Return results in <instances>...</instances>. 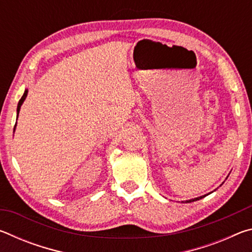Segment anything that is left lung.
<instances>
[{
  "label": "left lung",
  "instance_id": "8db88e82",
  "mask_svg": "<svg viewBox=\"0 0 252 252\" xmlns=\"http://www.w3.org/2000/svg\"><path fill=\"white\" fill-rule=\"evenodd\" d=\"M203 197H206V195H201V197H199V198H194V199H191V200H187L186 202H193V201H197V200L202 199ZM182 202H183V201H182Z\"/></svg>",
  "mask_w": 252,
  "mask_h": 252
}]
</instances>
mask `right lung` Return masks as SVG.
<instances>
[{
  "instance_id": "right-lung-1",
  "label": "right lung",
  "mask_w": 252,
  "mask_h": 252,
  "mask_svg": "<svg viewBox=\"0 0 252 252\" xmlns=\"http://www.w3.org/2000/svg\"><path fill=\"white\" fill-rule=\"evenodd\" d=\"M27 95H28V89H27V90L24 91V94L22 95V97H21V100L19 101V104H18V110H16V111H18V116H19V112H20L21 105L23 104V102H24V100H25V97H27ZM15 126H16V125H15ZM14 130H15V129H14Z\"/></svg>"
}]
</instances>
